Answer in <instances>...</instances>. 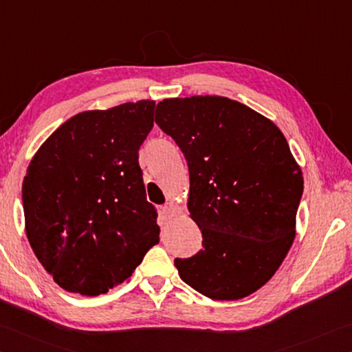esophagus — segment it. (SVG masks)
Wrapping results in <instances>:
<instances>
[{"mask_svg": "<svg viewBox=\"0 0 352 352\" xmlns=\"http://www.w3.org/2000/svg\"><path fill=\"white\" fill-rule=\"evenodd\" d=\"M162 213L165 214V217H175L176 214V207L171 204V202H168V204H165L164 207H162Z\"/></svg>", "mask_w": 352, "mask_h": 352, "instance_id": "esophagus-1", "label": "esophagus"}]
</instances>
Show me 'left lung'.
<instances>
[{"label": "left lung", "mask_w": 352, "mask_h": 352, "mask_svg": "<svg viewBox=\"0 0 352 352\" xmlns=\"http://www.w3.org/2000/svg\"><path fill=\"white\" fill-rule=\"evenodd\" d=\"M156 123L186 156L188 212L202 249L176 258L184 283L212 300H239L272 278L295 238L303 176L267 117L219 96L164 98Z\"/></svg>", "instance_id": "obj_1"}]
</instances>
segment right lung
<instances>
[{"instance_id": "add662e5", "label": "right lung", "mask_w": 352, "mask_h": 352, "mask_svg": "<svg viewBox=\"0 0 352 352\" xmlns=\"http://www.w3.org/2000/svg\"><path fill=\"white\" fill-rule=\"evenodd\" d=\"M153 100L78 113L55 129L23 181L26 235L35 256L67 292L107 294L159 243L139 148Z\"/></svg>"}]
</instances>
